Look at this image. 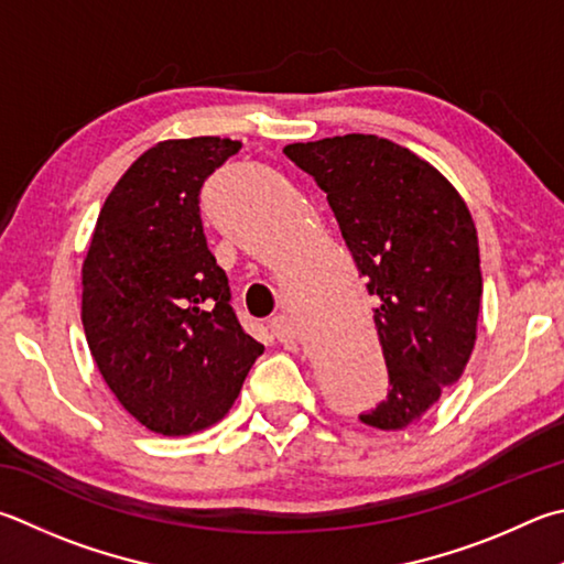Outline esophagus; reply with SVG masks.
Wrapping results in <instances>:
<instances>
[{
    "mask_svg": "<svg viewBox=\"0 0 564 564\" xmlns=\"http://www.w3.org/2000/svg\"><path fill=\"white\" fill-rule=\"evenodd\" d=\"M271 330L275 337H281V340H293V337L299 335V330H295V323L285 313H279L271 317Z\"/></svg>",
    "mask_w": 564,
    "mask_h": 564,
    "instance_id": "1",
    "label": "esophagus"
}]
</instances>
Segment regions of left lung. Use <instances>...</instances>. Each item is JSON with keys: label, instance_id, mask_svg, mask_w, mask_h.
Returning <instances> with one entry per match:
<instances>
[{"label": "left lung", "instance_id": "obj_1", "mask_svg": "<svg viewBox=\"0 0 564 564\" xmlns=\"http://www.w3.org/2000/svg\"><path fill=\"white\" fill-rule=\"evenodd\" d=\"M283 152L327 194L357 273L380 301L372 317L392 387L360 422L406 429L474 352L484 293L476 224L454 184L392 140L352 132Z\"/></svg>", "mask_w": 564, "mask_h": 564}]
</instances>
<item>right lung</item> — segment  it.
<instances>
[{"mask_svg":"<svg viewBox=\"0 0 564 564\" xmlns=\"http://www.w3.org/2000/svg\"><path fill=\"white\" fill-rule=\"evenodd\" d=\"M241 150L175 138L142 152L100 207L80 281V321L122 409L162 436L217 424L263 345L243 333L199 217V189Z\"/></svg>","mask_w":564,"mask_h":564,"instance_id":"right-lung-1","label":"right lung"}]
</instances>
